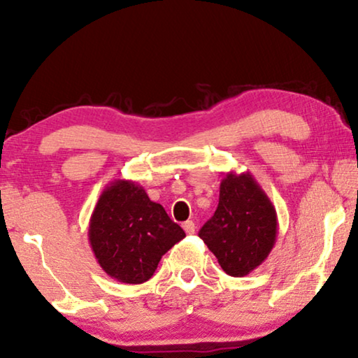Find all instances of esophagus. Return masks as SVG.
Returning <instances> with one entry per match:
<instances>
[{
	"label": "esophagus",
	"instance_id": "obj_1",
	"mask_svg": "<svg viewBox=\"0 0 358 358\" xmlns=\"http://www.w3.org/2000/svg\"><path fill=\"white\" fill-rule=\"evenodd\" d=\"M194 222L193 221H187V222H183V229H185V232H187V234H193L194 232Z\"/></svg>",
	"mask_w": 358,
	"mask_h": 358
}]
</instances>
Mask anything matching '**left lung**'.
I'll return each mask as SVG.
<instances>
[{"label": "left lung", "mask_w": 358, "mask_h": 358, "mask_svg": "<svg viewBox=\"0 0 358 358\" xmlns=\"http://www.w3.org/2000/svg\"><path fill=\"white\" fill-rule=\"evenodd\" d=\"M275 206L249 171H229L221 180L214 216L199 237L231 276H245L262 265L276 242Z\"/></svg>", "instance_id": "obj_1"}]
</instances>
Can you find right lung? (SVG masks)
<instances>
[{"label": "right lung", "mask_w": 358, "mask_h": 358, "mask_svg": "<svg viewBox=\"0 0 358 358\" xmlns=\"http://www.w3.org/2000/svg\"><path fill=\"white\" fill-rule=\"evenodd\" d=\"M185 237L162 204L132 180H114L99 194L90 217L88 241L111 278L139 285L154 275L162 255Z\"/></svg>", "instance_id": "right-lung-1"}]
</instances>
